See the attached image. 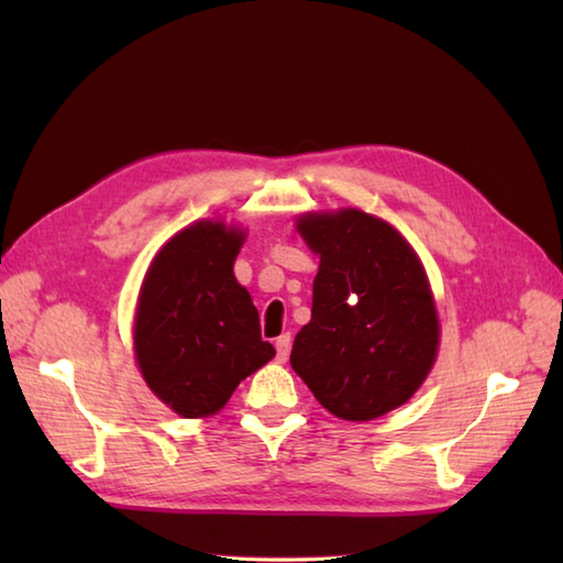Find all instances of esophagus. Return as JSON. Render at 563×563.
Here are the masks:
<instances>
[{"mask_svg":"<svg viewBox=\"0 0 563 563\" xmlns=\"http://www.w3.org/2000/svg\"><path fill=\"white\" fill-rule=\"evenodd\" d=\"M290 345H292L290 333H283V336L275 339V353H278V363H285V361H288V355H290Z\"/></svg>","mask_w":563,"mask_h":563,"instance_id":"34e87169","label":"esophagus"}]
</instances>
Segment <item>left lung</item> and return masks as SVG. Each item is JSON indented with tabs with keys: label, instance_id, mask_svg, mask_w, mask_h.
I'll list each match as a JSON object with an SVG mask.
<instances>
[{
	"label": "left lung",
	"instance_id": "obj_1",
	"mask_svg": "<svg viewBox=\"0 0 563 563\" xmlns=\"http://www.w3.org/2000/svg\"><path fill=\"white\" fill-rule=\"evenodd\" d=\"M319 254L312 319L290 365L343 421H373L423 385L438 353V314L421 261L385 220L361 210L297 222Z\"/></svg>",
	"mask_w": 563,
	"mask_h": 563
}]
</instances>
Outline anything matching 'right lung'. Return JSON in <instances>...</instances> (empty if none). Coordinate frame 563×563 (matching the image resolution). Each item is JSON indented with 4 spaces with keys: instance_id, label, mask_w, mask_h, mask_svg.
Returning <instances> with one entry per match:
<instances>
[{
    "instance_id": "add662e5",
    "label": "right lung",
    "mask_w": 563,
    "mask_h": 563,
    "mask_svg": "<svg viewBox=\"0 0 563 563\" xmlns=\"http://www.w3.org/2000/svg\"><path fill=\"white\" fill-rule=\"evenodd\" d=\"M244 232L196 222L166 242L145 275L135 317L142 377L184 418L220 411L275 349L261 339L258 309L234 278Z\"/></svg>"
}]
</instances>
